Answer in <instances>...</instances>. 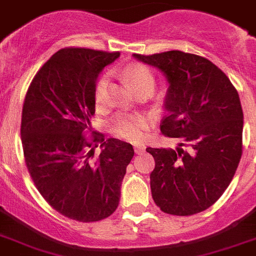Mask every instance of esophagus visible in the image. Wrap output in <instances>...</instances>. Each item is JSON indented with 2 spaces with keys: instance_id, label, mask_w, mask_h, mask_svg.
Returning a JSON list of instances; mask_svg holds the SVG:
<instances>
[{
  "instance_id": "34e87169",
  "label": "esophagus",
  "mask_w": 256,
  "mask_h": 256,
  "mask_svg": "<svg viewBox=\"0 0 256 256\" xmlns=\"http://www.w3.org/2000/svg\"><path fill=\"white\" fill-rule=\"evenodd\" d=\"M144 150H146V147H144V144H134V152L137 154H144Z\"/></svg>"
}]
</instances>
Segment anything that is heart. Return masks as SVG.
Instances as JSON below:
<instances>
[{
  "label": "heart",
  "mask_w": 256,
  "mask_h": 256,
  "mask_svg": "<svg viewBox=\"0 0 256 256\" xmlns=\"http://www.w3.org/2000/svg\"><path fill=\"white\" fill-rule=\"evenodd\" d=\"M124 74L136 91L142 88H154V77L146 66L140 63L126 66L124 68ZM109 74H104L96 82L94 100L99 109H104L109 104ZM147 126L148 120L146 116H136L130 112H119L109 123L110 130L114 134L128 140H140Z\"/></svg>",
  "instance_id": "heart-1"
}]
</instances>
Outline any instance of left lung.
<instances>
[{
  "label": "left lung",
  "mask_w": 256,
  "mask_h": 256,
  "mask_svg": "<svg viewBox=\"0 0 256 256\" xmlns=\"http://www.w3.org/2000/svg\"><path fill=\"white\" fill-rule=\"evenodd\" d=\"M133 57L166 78L161 132L185 142L176 150L146 148L156 162L150 176L152 198L168 214L206 210L227 189L242 154L244 114L238 91L207 58L180 50Z\"/></svg>",
  "instance_id": "1"
}]
</instances>
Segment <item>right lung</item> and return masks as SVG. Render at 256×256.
Wrapping results in <instances>:
<instances>
[{
	"instance_id": "1",
	"label": "right lung",
	"mask_w": 256,
	"mask_h": 256,
	"mask_svg": "<svg viewBox=\"0 0 256 256\" xmlns=\"http://www.w3.org/2000/svg\"><path fill=\"white\" fill-rule=\"evenodd\" d=\"M120 53L60 49L35 74L26 92L21 142L25 162L39 193L60 214L95 222L114 213L120 199L132 144L116 138L98 144L82 133L95 112L96 80Z\"/></svg>"
}]
</instances>
